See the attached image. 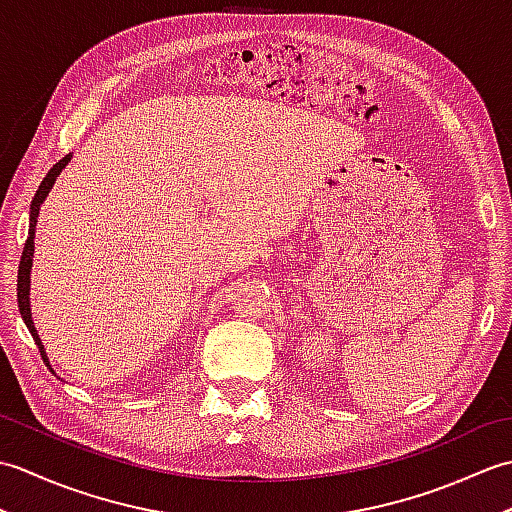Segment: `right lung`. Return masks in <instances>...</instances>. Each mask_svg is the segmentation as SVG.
<instances>
[{"label":"right lung","mask_w":512,"mask_h":512,"mask_svg":"<svg viewBox=\"0 0 512 512\" xmlns=\"http://www.w3.org/2000/svg\"><path fill=\"white\" fill-rule=\"evenodd\" d=\"M70 162V156L61 158L57 165H54L48 176L43 178V182L39 184V189L35 193V198H32V204H30V228H28V239H26V246H24V253H21V262H19V273H17V301H19V312H21V319H24V323L28 325V330L32 334V339H35L39 352H41V358L43 363H48V356L46 352H43V345H41V339L39 334L35 330V325H32V317H30V299H28V292H30V268H32V253H35V226H37V215H39V206L41 202L46 200V195L50 193L54 180H57V176L61 173V169H65V165ZM52 372V367H50Z\"/></svg>","instance_id":"add662e5"}]
</instances>
